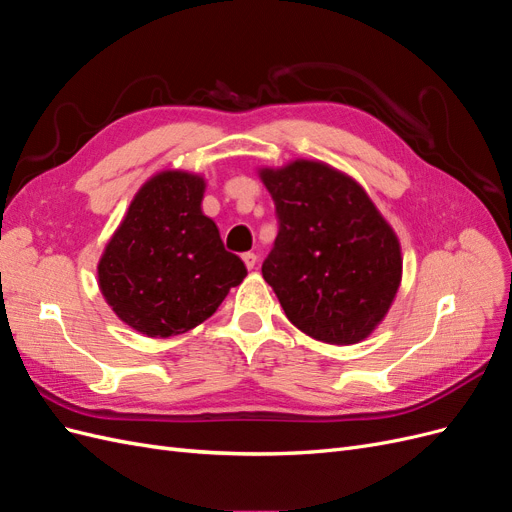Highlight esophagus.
Masks as SVG:
<instances>
[{
	"instance_id": "34e87169",
	"label": "esophagus",
	"mask_w": 512,
	"mask_h": 512,
	"mask_svg": "<svg viewBox=\"0 0 512 512\" xmlns=\"http://www.w3.org/2000/svg\"><path fill=\"white\" fill-rule=\"evenodd\" d=\"M241 258H243V262H245V267H247V269H254V267H256L258 256H256L254 252H245Z\"/></svg>"
}]
</instances>
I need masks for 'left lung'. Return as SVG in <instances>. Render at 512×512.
I'll list each match as a JSON object with an SVG mask.
<instances>
[{
  "label": "left lung",
  "mask_w": 512,
  "mask_h": 512,
  "mask_svg": "<svg viewBox=\"0 0 512 512\" xmlns=\"http://www.w3.org/2000/svg\"><path fill=\"white\" fill-rule=\"evenodd\" d=\"M280 232L262 265L288 320L324 344H359L389 314L404 275L393 226L363 185L322 160L260 166Z\"/></svg>",
  "instance_id": "left-lung-1"
}]
</instances>
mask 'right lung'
Instances as JSON below:
<instances>
[{"instance_id":"1","label":"right lung","mask_w":512,"mask_h":512,"mask_svg":"<svg viewBox=\"0 0 512 512\" xmlns=\"http://www.w3.org/2000/svg\"><path fill=\"white\" fill-rule=\"evenodd\" d=\"M207 179L166 168L151 175L108 239L98 286L115 316L147 337L181 335L205 322L247 269L226 252L203 213Z\"/></svg>"}]
</instances>
